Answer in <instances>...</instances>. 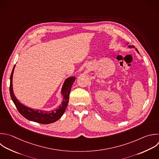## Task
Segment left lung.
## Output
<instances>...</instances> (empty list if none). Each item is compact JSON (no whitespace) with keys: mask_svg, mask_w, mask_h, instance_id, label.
<instances>
[{"mask_svg":"<svg viewBox=\"0 0 159 159\" xmlns=\"http://www.w3.org/2000/svg\"><path fill=\"white\" fill-rule=\"evenodd\" d=\"M128 47H129V48H135V47H134V45H129V46H128ZM135 50H136V51H137V52L139 53V52H138V50H137V48H135Z\"/></svg>","mask_w":159,"mask_h":159,"instance_id":"obj_1","label":"left lung"}]
</instances>
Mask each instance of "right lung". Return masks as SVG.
Listing matches in <instances>:
<instances>
[{
    "mask_svg": "<svg viewBox=\"0 0 159 159\" xmlns=\"http://www.w3.org/2000/svg\"><path fill=\"white\" fill-rule=\"evenodd\" d=\"M15 66L16 65L14 66L11 75L10 94L12 100L13 101L19 112L27 119L40 124H48L58 120L63 116L66 110L69 101L70 93L71 89V86L75 81V77H69L65 80L61 91V93L63 96V101L58 108L50 111L37 110L25 106L23 104L20 103L19 101L16 98L14 93L12 86V79Z\"/></svg>",
    "mask_w": 159,
    "mask_h": 159,
    "instance_id": "1",
    "label": "right lung"
}]
</instances>
